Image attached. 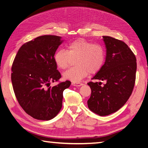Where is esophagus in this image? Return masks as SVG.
<instances>
[{"mask_svg":"<svg viewBox=\"0 0 148 148\" xmlns=\"http://www.w3.org/2000/svg\"><path fill=\"white\" fill-rule=\"evenodd\" d=\"M71 85H73L74 86H80L83 85L82 83H75V82H72L71 83Z\"/></svg>","mask_w":148,"mask_h":148,"instance_id":"obj_1","label":"esophagus"}]
</instances>
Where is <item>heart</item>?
Instances as JSON below:
<instances>
[{
	"mask_svg": "<svg viewBox=\"0 0 148 148\" xmlns=\"http://www.w3.org/2000/svg\"><path fill=\"white\" fill-rule=\"evenodd\" d=\"M75 59V66L66 71L63 77L77 83L89 73H96L102 69L105 61L104 48L99 44L78 39L66 46V51L60 49L53 56L56 65L61 70L66 69Z\"/></svg>",
	"mask_w": 148,
	"mask_h": 148,
	"instance_id": "1",
	"label": "heart"
}]
</instances>
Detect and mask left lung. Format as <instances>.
I'll list each match as a JSON object with an SVG mask.
<instances>
[{
    "label": "left lung",
    "mask_w": 148,
    "mask_h": 148,
    "mask_svg": "<svg viewBox=\"0 0 148 148\" xmlns=\"http://www.w3.org/2000/svg\"><path fill=\"white\" fill-rule=\"evenodd\" d=\"M106 62L92 79L106 81L88 83L91 89L88 101L89 109L100 116L115 112L130 97L136 79V59L124 42L110 36H103Z\"/></svg>",
    "instance_id": "8db88e82"
}]
</instances>
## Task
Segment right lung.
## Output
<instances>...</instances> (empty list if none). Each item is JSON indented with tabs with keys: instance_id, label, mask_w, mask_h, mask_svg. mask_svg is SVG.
<instances>
[{
	"instance_id": "right-lung-1",
	"label": "right lung",
	"mask_w": 148,
	"mask_h": 148,
	"mask_svg": "<svg viewBox=\"0 0 148 148\" xmlns=\"http://www.w3.org/2000/svg\"><path fill=\"white\" fill-rule=\"evenodd\" d=\"M60 39L44 35L25 43L12 64L11 79L16 99L25 112L36 119L54 118L62 108L63 92L71 84L66 80L49 86L61 78L53 60L63 41Z\"/></svg>"
}]
</instances>
